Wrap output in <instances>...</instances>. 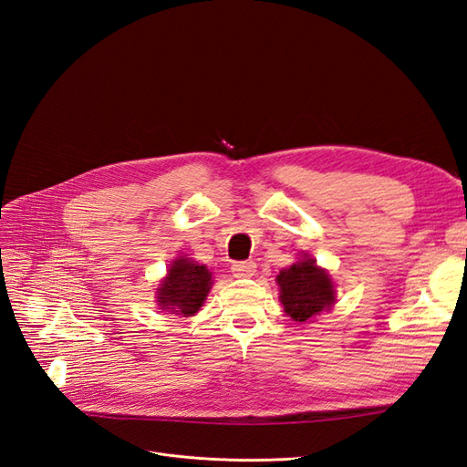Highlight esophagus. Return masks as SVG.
<instances>
[{"label":"esophagus","instance_id":"obj_1","mask_svg":"<svg viewBox=\"0 0 467 467\" xmlns=\"http://www.w3.org/2000/svg\"><path fill=\"white\" fill-rule=\"evenodd\" d=\"M255 262L254 260H246V262H236L233 264V275L238 277V279H246V277H252L255 274Z\"/></svg>","mask_w":467,"mask_h":467}]
</instances>
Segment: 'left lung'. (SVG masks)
<instances>
[{
  "label": "left lung",
  "instance_id": "left-lung-1",
  "mask_svg": "<svg viewBox=\"0 0 467 467\" xmlns=\"http://www.w3.org/2000/svg\"><path fill=\"white\" fill-rule=\"evenodd\" d=\"M277 285L283 310L295 322H308L316 314L336 305L332 277L326 269L316 265V260L308 254L300 255L287 269H281Z\"/></svg>",
  "mask_w": 467,
  "mask_h": 467
}]
</instances>
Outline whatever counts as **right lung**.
<instances>
[{
    "instance_id": "1",
    "label": "right lung",
    "mask_w": 467,
    "mask_h": 467,
    "mask_svg": "<svg viewBox=\"0 0 467 467\" xmlns=\"http://www.w3.org/2000/svg\"><path fill=\"white\" fill-rule=\"evenodd\" d=\"M212 285V272L207 265L178 255L157 289V305L176 316H193L202 308Z\"/></svg>"
}]
</instances>
